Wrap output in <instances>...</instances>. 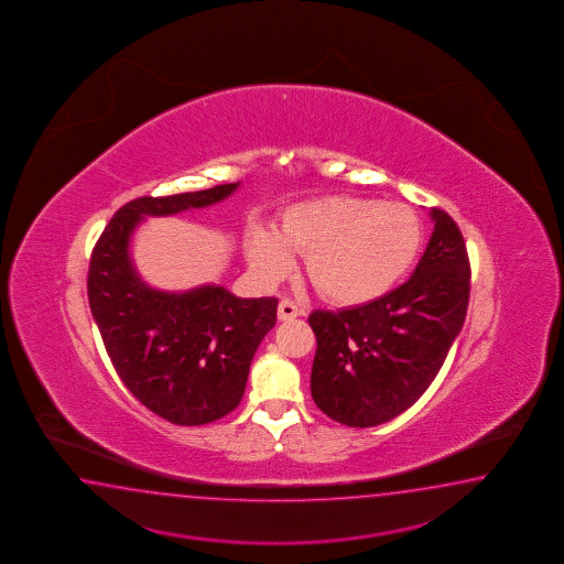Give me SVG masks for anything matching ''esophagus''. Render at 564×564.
I'll return each mask as SVG.
<instances>
[{
    "mask_svg": "<svg viewBox=\"0 0 564 564\" xmlns=\"http://www.w3.org/2000/svg\"><path fill=\"white\" fill-rule=\"evenodd\" d=\"M300 314H302V310L292 300L284 299L278 304V321H294V318H299Z\"/></svg>",
    "mask_w": 564,
    "mask_h": 564,
    "instance_id": "esophagus-1",
    "label": "esophagus"
}]
</instances>
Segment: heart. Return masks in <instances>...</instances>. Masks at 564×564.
Masks as SVG:
<instances>
[{
	"mask_svg": "<svg viewBox=\"0 0 564 564\" xmlns=\"http://www.w3.org/2000/svg\"><path fill=\"white\" fill-rule=\"evenodd\" d=\"M420 246L422 226L409 206L324 196L288 208L278 234L254 226L246 256L265 284L286 276L290 252L306 256V276L321 296L340 306H360L397 286Z\"/></svg>",
	"mask_w": 564,
	"mask_h": 564,
	"instance_id": "b5f03b06",
	"label": "heart"
}]
</instances>
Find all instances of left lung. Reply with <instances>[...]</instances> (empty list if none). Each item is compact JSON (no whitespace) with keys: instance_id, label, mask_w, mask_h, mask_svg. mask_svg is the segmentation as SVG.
Returning a JSON list of instances; mask_svg holds the SVG:
<instances>
[{"instance_id":"left-lung-1","label":"left lung","mask_w":564,"mask_h":564,"mask_svg":"<svg viewBox=\"0 0 564 564\" xmlns=\"http://www.w3.org/2000/svg\"><path fill=\"white\" fill-rule=\"evenodd\" d=\"M434 221L412 276L356 308L308 316L316 334L310 390L332 420L368 429L402 414L438 375L470 296V262L456 221L432 208Z\"/></svg>"}]
</instances>
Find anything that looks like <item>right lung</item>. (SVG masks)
<instances>
[{"instance_id": "1", "label": "right lung", "mask_w": 564, "mask_h": 564, "mask_svg": "<svg viewBox=\"0 0 564 564\" xmlns=\"http://www.w3.org/2000/svg\"><path fill=\"white\" fill-rule=\"evenodd\" d=\"M238 186L132 199L89 260V308L111 365L145 409L180 426L208 424L240 404L256 350L276 324L278 299H236L214 284L154 290L133 268L130 240L145 216L206 208Z\"/></svg>"}]
</instances>
